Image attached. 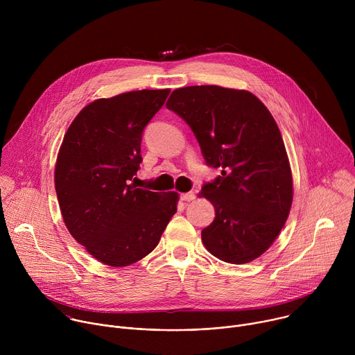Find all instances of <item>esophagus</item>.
<instances>
[{
	"label": "esophagus",
	"mask_w": 355,
	"mask_h": 355,
	"mask_svg": "<svg viewBox=\"0 0 355 355\" xmlns=\"http://www.w3.org/2000/svg\"><path fill=\"white\" fill-rule=\"evenodd\" d=\"M181 199L185 200V202H189V200H193L195 199V193L193 192H185L181 195Z\"/></svg>",
	"instance_id": "34e87169"
}]
</instances>
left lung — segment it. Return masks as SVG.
Instances as JSON below:
<instances>
[{
    "mask_svg": "<svg viewBox=\"0 0 355 355\" xmlns=\"http://www.w3.org/2000/svg\"><path fill=\"white\" fill-rule=\"evenodd\" d=\"M167 108L189 125L207 164L222 168V177L199 192L215 207L202 243L225 263L259 259L281 233L293 198L289 159L271 112L250 91L219 85L177 88Z\"/></svg>",
    "mask_w": 355,
    "mask_h": 355,
    "instance_id": "8db88e82",
    "label": "left lung"
}]
</instances>
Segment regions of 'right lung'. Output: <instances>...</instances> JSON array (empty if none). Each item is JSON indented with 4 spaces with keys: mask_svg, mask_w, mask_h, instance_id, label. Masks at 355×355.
I'll use <instances>...</instances> for the list:
<instances>
[{
    "mask_svg": "<svg viewBox=\"0 0 355 355\" xmlns=\"http://www.w3.org/2000/svg\"><path fill=\"white\" fill-rule=\"evenodd\" d=\"M168 94L140 89L95 99L63 137L55 167L60 212L70 234L105 266L144 259L177 212V192L130 184L141 163L143 129Z\"/></svg>",
    "mask_w": 355,
    "mask_h": 355,
    "instance_id": "obj_1",
    "label": "right lung"
}]
</instances>
